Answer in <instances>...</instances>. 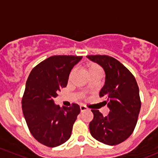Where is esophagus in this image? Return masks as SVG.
I'll return each mask as SVG.
<instances>
[{
	"label": "esophagus",
	"mask_w": 158,
	"mask_h": 158,
	"mask_svg": "<svg viewBox=\"0 0 158 158\" xmlns=\"http://www.w3.org/2000/svg\"><path fill=\"white\" fill-rule=\"evenodd\" d=\"M80 110L81 111H85V110H88V108H87L85 106H84V105H82V106H80Z\"/></svg>",
	"instance_id": "1"
}]
</instances>
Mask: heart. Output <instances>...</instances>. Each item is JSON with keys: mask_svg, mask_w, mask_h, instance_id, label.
Listing matches in <instances>:
<instances>
[{"mask_svg": "<svg viewBox=\"0 0 158 158\" xmlns=\"http://www.w3.org/2000/svg\"><path fill=\"white\" fill-rule=\"evenodd\" d=\"M86 70L87 72H88L89 75L93 74V73H102L101 67H100L98 64L94 63H89V64L86 66ZM73 73H74V70H72L71 73H70L69 77H71L72 75L73 74Z\"/></svg>", "mask_w": 158, "mask_h": 158, "instance_id": "b5f03b06", "label": "heart"}]
</instances>
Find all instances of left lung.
Returning a JSON list of instances; mask_svg holds the SVG:
<instances>
[{
    "mask_svg": "<svg viewBox=\"0 0 158 158\" xmlns=\"http://www.w3.org/2000/svg\"><path fill=\"white\" fill-rule=\"evenodd\" d=\"M87 57L98 63L106 73V82L99 92L107 98L108 116L98 110L92 109L93 119L89 131L95 139L108 145L125 141L135 130L141 109L139 89L135 76L118 60L106 55H90Z\"/></svg>",
    "mask_w": 158,
    "mask_h": 158,
    "instance_id": "obj_1",
    "label": "left lung"
}]
</instances>
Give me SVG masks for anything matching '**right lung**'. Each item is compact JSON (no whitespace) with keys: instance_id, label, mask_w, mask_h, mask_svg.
I'll return each instance as SVG.
<instances>
[{"instance_id":"1","label":"right lung","mask_w":158,"mask_h":158,"mask_svg":"<svg viewBox=\"0 0 158 158\" xmlns=\"http://www.w3.org/2000/svg\"><path fill=\"white\" fill-rule=\"evenodd\" d=\"M82 56H52L30 72L22 98V110L33 138L44 145L57 147L69 139L80 112L79 105L60 108L54 98L66 87L69 73Z\"/></svg>"}]
</instances>
